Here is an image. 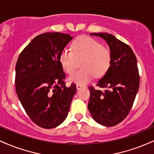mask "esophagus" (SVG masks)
I'll return each mask as SVG.
<instances>
[{"mask_svg": "<svg viewBox=\"0 0 154 154\" xmlns=\"http://www.w3.org/2000/svg\"><path fill=\"white\" fill-rule=\"evenodd\" d=\"M76 87H77V90H79V89H81V88H82L85 87V86L84 85H80V84H77V85H76Z\"/></svg>", "mask_w": 154, "mask_h": 154, "instance_id": "obj_1", "label": "esophagus"}]
</instances>
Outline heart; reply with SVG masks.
Here are the masks:
<instances>
[{"label": "heart", "mask_w": 154, "mask_h": 154, "mask_svg": "<svg viewBox=\"0 0 154 154\" xmlns=\"http://www.w3.org/2000/svg\"><path fill=\"white\" fill-rule=\"evenodd\" d=\"M82 69L69 77V81L85 84L93 76L102 77L106 73L111 62V53L109 49L95 39L87 36L77 38L72 43L71 50L64 48L59 55V61L63 69L72 74L77 68V60H81Z\"/></svg>", "instance_id": "obj_1"}]
</instances>
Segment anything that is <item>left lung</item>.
Segmentation results:
<instances>
[{"mask_svg": "<svg viewBox=\"0 0 154 154\" xmlns=\"http://www.w3.org/2000/svg\"><path fill=\"white\" fill-rule=\"evenodd\" d=\"M103 38L111 53L110 67L96 85L90 86L88 107L95 122L112 127L123 121L133 105L139 89L140 76L137 59L132 48L108 33H92Z\"/></svg>", "mask_w": 154, "mask_h": 154, "instance_id": "obj_1", "label": "left lung"}]
</instances>
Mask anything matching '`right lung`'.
Here are the masks:
<instances>
[{"mask_svg": "<svg viewBox=\"0 0 154 154\" xmlns=\"http://www.w3.org/2000/svg\"><path fill=\"white\" fill-rule=\"evenodd\" d=\"M68 34L45 32L24 48L16 64L17 96L33 122L45 129L64 121L70 109L75 84L66 86L59 55L72 40Z\"/></svg>", "mask_w": 154, "mask_h": 154, "instance_id": "right-lung-1", "label": "right lung"}]
</instances>
